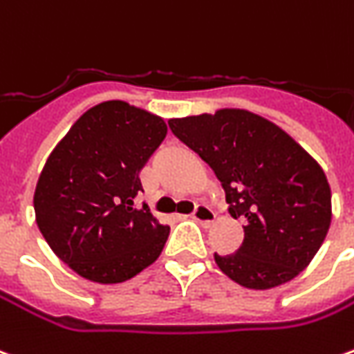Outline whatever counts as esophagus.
Segmentation results:
<instances>
[{"instance_id": "34e87169", "label": "esophagus", "mask_w": 354, "mask_h": 354, "mask_svg": "<svg viewBox=\"0 0 354 354\" xmlns=\"http://www.w3.org/2000/svg\"><path fill=\"white\" fill-rule=\"evenodd\" d=\"M214 218H216V214L212 212V209H209L207 205H197V209L194 212V220H197L203 226H209L211 222H214Z\"/></svg>"}]
</instances>
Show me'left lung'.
<instances>
[{
    "mask_svg": "<svg viewBox=\"0 0 354 354\" xmlns=\"http://www.w3.org/2000/svg\"><path fill=\"white\" fill-rule=\"evenodd\" d=\"M170 130L220 180L228 212L245 218L243 243L214 261L247 289H272L305 270L332 222L322 167L280 126L245 109L170 118Z\"/></svg>",
    "mask_w": 354,
    "mask_h": 354,
    "instance_id": "left-lung-1",
    "label": "left lung"
}]
</instances>
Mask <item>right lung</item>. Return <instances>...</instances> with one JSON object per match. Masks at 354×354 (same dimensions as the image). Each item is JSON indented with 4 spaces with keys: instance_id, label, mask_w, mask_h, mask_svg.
<instances>
[{
    "instance_id": "add662e5",
    "label": "right lung",
    "mask_w": 354,
    "mask_h": 354,
    "mask_svg": "<svg viewBox=\"0 0 354 354\" xmlns=\"http://www.w3.org/2000/svg\"><path fill=\"white\" fill-rule=\"evenodd\" d=\"M165 118L120 100L88 109L49 153L34 212L51 251L97 283L134 278L159 259L170 228L136 209L140 170L167 138Z\"/></svg>"
}]
</instances>
